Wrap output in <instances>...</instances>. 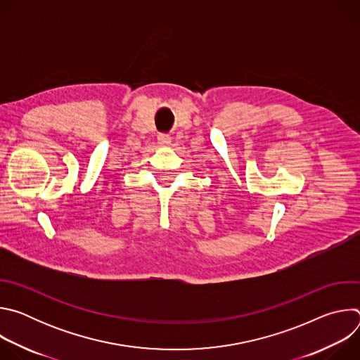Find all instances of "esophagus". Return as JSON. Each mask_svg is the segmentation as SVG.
<instances>
[{
    "mask_svg": "<svg viewBox=\"0 0 360 360\" xmlns=\"http://www.w3.org/2000/svg\"><path fill=\"white\" fill-rule=\"evenodd\" d=\"M158 142L162 146H168L171 143V136L168 134H160L158 135Z\"/></svg>",
    "mask_w": 360,
    "mask_h": 360,
    "instance_id": "obj_1",
    "label": "esophagus"
}]
</instances>
